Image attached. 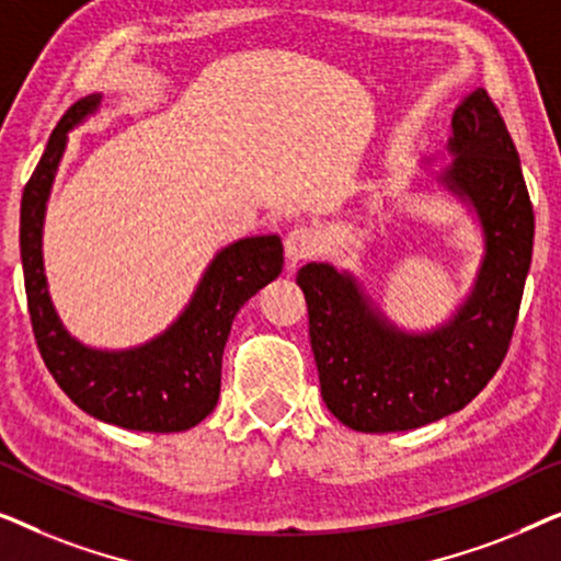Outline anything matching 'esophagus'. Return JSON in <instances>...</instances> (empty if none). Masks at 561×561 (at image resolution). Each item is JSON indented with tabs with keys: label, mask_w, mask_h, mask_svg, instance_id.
Instances as JSON below:
<instances>
[{
	"label": "esophagus",
	"mask_w": 561,
	"mask_h": 561,
	"mask_svg": "<svg viewBox=\"0 0 561 561\" xmlns=\"http://www.w3.org/2000/svg\"><path fill=\"white\" fill-rule=\"evenodd\" d=\"M321 250V237L313 227H296L286 237V257L288 265L296 267L304 260H309Z\"/></svg>",
	"instance_id": "obj_1"
}]
</instances>
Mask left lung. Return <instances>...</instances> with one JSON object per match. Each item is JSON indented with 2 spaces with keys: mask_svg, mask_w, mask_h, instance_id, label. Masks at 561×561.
Here are the masks:
<instances>
[{
  "mask_svg": "<svg viewBox=\"0 0 561 561\" xmlns=\"http://www.w3.org/2000/svg\"><path fill=\"white\" fill-rule=\"evenodd\" d=\"M455 163L436 181L478 214L485 240L470 296L424 334L382 317L355 275L309 263L296 275L309 306L321 398L344 426L409 432L465 409L501 367L534 252V206L508 127L474 89L451 114Z\"/></svg>",
  "mask_w": 561,
  "mask_h": 561,
  "instance_id": "1",
  "label": "left lung"
}]
</instances>
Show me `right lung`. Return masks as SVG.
Listing matches in <instances>:
<instances>
[{"label": "right lung", "mask_w": 561, "mask_h": 561, "mask_svg": "<svg viewBox=\"0 0 561 561\" xmlns=\"http://www.w3.org/2000/svg\"><path fill=\"white\" fill-rule=\"evenodd\" d=\"M102 104L83 96L60 117L41 163L22 191L20 257L37 350L60 390L106 424L133 432H186L214 411L221 355L237 311L283 271L278 234L244 237L219 250L181 317L133 350H94L66 332L53 309L43 267V221L68 133Z\"/></svg>", "instance_id": "right-lung-1"}]
</instances>
